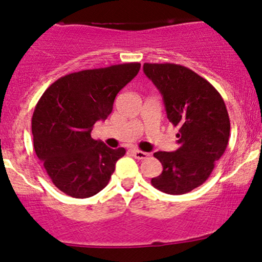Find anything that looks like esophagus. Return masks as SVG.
<instances>
[{"mask_svg":"<svg viewBox=\"0 0 262 262\" xmlns=\"http://www.w3.org/2000/svg\"><path fill=\"white\" fill-rule=\"evenodd\" d=\"M132 154H133V157L136 158V159H145V158L149 157V153L138 150V149H133V150H132Z\"/></svg>","mask_w":262,"mask_h":262,"instance_id":"obj_1","label":"esophagus"}]
</instances>
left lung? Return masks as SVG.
Masks as SVG:
<instances>
[{
    "label": "left lung",
    "mask_w": 262,
    "mask_h": 262,
    "mask_svg": "<svg viewBox=\"0 0 262 262\" xmlns=\"http://www.w3.org/2000/svg\"><path fill=\"white\" fill-rule=\"evenodd\" d=\"M143 71L162 93L169 122L179 128L180 148L154 153L163 171L151 185L166 194H185L206 182L228 146L226 105L208 80L184 66L144 63Z\"/></svg>",
    "instance_id": "obj_1"
}]
</instances>
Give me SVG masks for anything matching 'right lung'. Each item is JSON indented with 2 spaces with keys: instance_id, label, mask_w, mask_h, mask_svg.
<instances>
[{
  "instance_id": "obj_1",
  "label": "right lung",
  "mask_w": 262,
  "mask_h": 262,
  "mask_svg": "<svg viewBox=\"0 0 262 262\" xmlns=\"http://www.w3.org/2000/svg\"><path fill=\"white\" fill-rule=\"evenodd\" d=\"M140 63L85 70L46 89L32 117L33 146L52 183L72 198H89L107 186L124 148L111 149L91 132L112 113L116 96Z\"/></svg>"
}]
</instances>
